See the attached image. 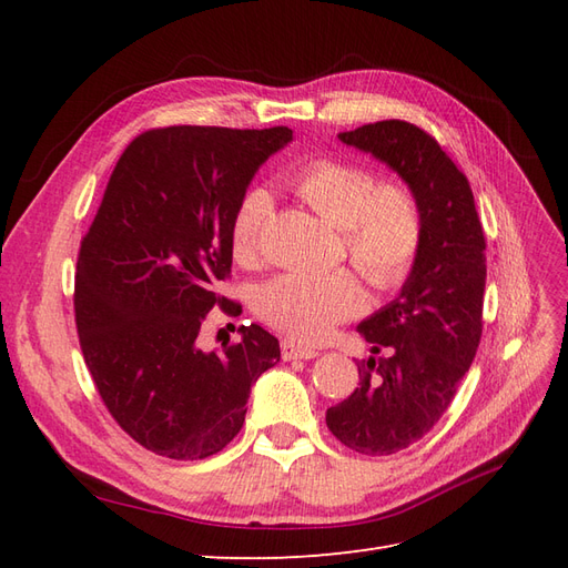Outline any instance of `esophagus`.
I'll use <instances>...</instances> for the list:
<instances>
[{"mask_svg": "<svg viewBox=\"0 0 568 568\" xmlns=\"http://www.w3.org/2000/svg\"><path fill=\"white\" fill-rule=\"evenodd\" d=\"M317 355L315 348L303 346V343L294 341V338H284L282 341V357L284 359H313Z\"/></svg>", "mask_w": 568, "mask_h": 568, "instance_id": "34e87169", "label": "esophagus"}]
</instances>
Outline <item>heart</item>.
<instances>
[{"mask_svg":"<svg viewBox=\"0 0 568 568\" xmlns=\"http://www.w3.org/2000/svg\"><path fill=\"white\" fill-rule=\"evenodd\" d=\"M288 186L341 230L348 261L374 288L390 291L409 277L422 251L424 217L407 184L376 180L374 170L357 161L311 159L294 168ZM272 205L265 186H248L239 196L230 222L236 263L248 265L257 257ZM363 305V286L348 270L284 272L255 294V313L301 341H320Z\"/></svg>","mask_w":568,"mask_h":568,"instance_id":"1","label":"heart"}]
</instances>
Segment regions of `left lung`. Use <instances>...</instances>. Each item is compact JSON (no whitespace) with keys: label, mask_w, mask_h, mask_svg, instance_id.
<instances>
[{"label":"left lung","mask_w":568,"mask_h":568,"mask_svg":"<svg viewBox=\"0 0 568 568\" xmlns=\"http://www.w3.org/2000/svg\"><path fill=\"white\" fill-rule=\"evenodd\" d=\"M338 140L393 168L424 217L422 251L400 296L357 326L377 357L357 363V388L326 409V426L346 448L382 457L432 432L474 363L484 332L486 236L469 180L422 128L379 120Z\"/></svg>","instance_id":"obj_1"}]
</instances>
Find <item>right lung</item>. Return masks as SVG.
<instances>
[{
    "label": "right lung",
    "mask_w": 568,
    "mask_h": 568,
    "mask_svg": "<svg viewBox=\"0 0 568 568\" xmlns=\"http://www.w3.org/2000/svg\"><path fill=\"white\" fill-rule=\"evenodd\" d=\"M288 128L146 130L118 159L75 272L80 348L111 417L142 448L205 459L242 432L251 386L280 341L242 326L222 353L199 348L203 320L232 272L230 222L255 170Z\"/></svg>",
    "instance_id": "obj_1"
}]
</instances>
